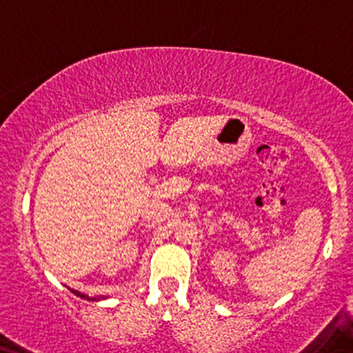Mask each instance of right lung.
<instances>
[{"label": "right lung", "mask_w": 353, "mask_h": 353, "mask_svg": "<svg viewBox=\"0 0 353 353\" xmlns=\"http://www.w3.org/2000/svg\"><path fill=\"white\" fill-rule=\"evenodd\" d=\"M72 292H74L75 296H79V298H82V299H90V301H97V299H105V298H88V296H85V294H82V292H79V291H75V290H70Z\"/></svg>", "instance_id": "1"}]
</instances>
